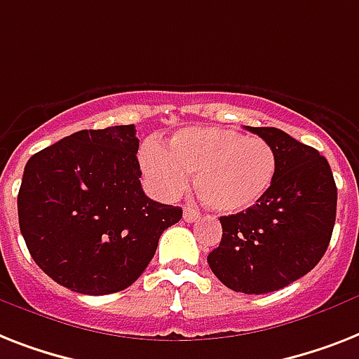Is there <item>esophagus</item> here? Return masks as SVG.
<instances>
[{"instance_id": "obj_1", "label": "esophagus", "mask_w": 359, "mask_h": 359, "mask_svg": "<svg viewBox=\"0 0 359 359\" xmlns=\"http://www.w3.org/2000/svg\"><path fill=\"white\" fill-rule=\"evenodd\" d=\"M182 217H184L186 223H194V221H197L201 217V214L197 212V210L194 208H184V214H182Z\"/></svg>"}]
</instances>
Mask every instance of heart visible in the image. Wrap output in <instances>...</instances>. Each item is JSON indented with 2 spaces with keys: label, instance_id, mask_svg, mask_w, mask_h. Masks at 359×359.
I'll use <instances>...</instances> for the list:
<instances>
[{
  "label": "heart",
  "instance_id": "1",
  "mask_svg": "<svg viewBox=\"0 0 359 359\" xmlns=\"http://www.w3.org/2000/svg\"><path fill=\"white\" fill-rule=\"evenodd\" d=\"M140 165L153 191L175 197L194 175L195 194L217 214L250 208L271 188L276 153L269 142L223 127H191L173 134L164 149L145 145Z\"/></svg>",
  "mask_w": 359,
  "mask_h": 359
}]
</instances>
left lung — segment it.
Instances as JSON below:
<instances>
[{
    "label": "left lung",
    "mask_w": 359,
    "mask_h": 359,
    "mask_svg": "<svg viewBox=\"0 0 359 359\" xmlns=\"http://www.w3.org/2000/svg\"><path fill=\"white\" fill-rule=\"evenodd\" d=\"M273 145L276 175L256 205L219 217L223 238L208 255L226 287L247 295L278 291L310 273L330 243L337 188L319 151L275 127H247Z\"/></svg>",
    "instance_id": "8db88e82"
}]
</instances>
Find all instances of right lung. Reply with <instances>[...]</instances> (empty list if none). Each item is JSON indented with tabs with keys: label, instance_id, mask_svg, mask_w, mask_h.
I'll use <instances>...</instances> for the list:
<instances>
[{
	"label": "right lung",
	"instance_id": "right-lung-1",
	"mask_svg": "<svg viewBox=\"0 0 359 359\" xmlns=\"http://www.w3.org/2000/svg\"><path fill=\"white\" fill-rule=\"evenodd\" d=\"M134 125L79 130L33 154L18 194L20 230L36 265L83 295L138 280L179 206L142 189Z\"/></svg>",
	"mask_w": 359,
	"mask_h": 359
}]
</instances>
